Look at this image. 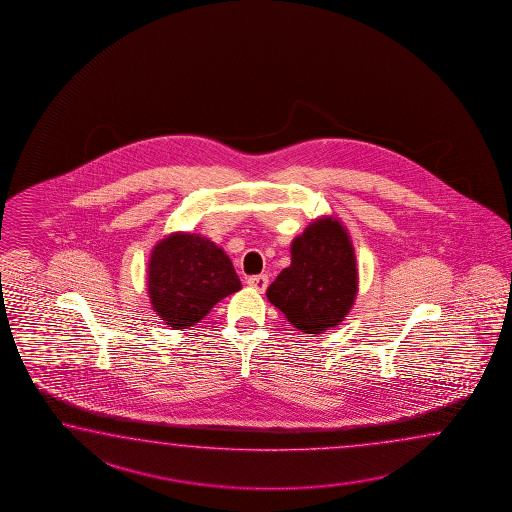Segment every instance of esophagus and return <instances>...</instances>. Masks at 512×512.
Wrapping results in <instances>:
<instances>
[{
    "instance_id": "esophagus-1",
    "label": "esophagus",
    "mask_w": 512,
    "mask_h": 512,
    "mask_svg": "<svg viewBox=\"0 0 512 512\" xmlns=\"http://www.w3.org/2000/svg\"><path fill=\"white\" fill-rule=\"evenodd\" d=\"M247 283H249V287H252V289H256L258 292H265V289L269 287V278L265 274H258V276H251Z\"/></svg>"
}]
</instances>
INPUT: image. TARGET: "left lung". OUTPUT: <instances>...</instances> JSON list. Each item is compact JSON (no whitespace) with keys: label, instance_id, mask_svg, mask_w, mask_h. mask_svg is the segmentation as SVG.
<instances>
[{"label":"left lung","instance_id":"1","mask_svg":"<svg viewBox=\"0 0 512 512\" xmlns=\"http://www.w3.org/2000/svg\"><path fill=\"white\" fill-rule=\"evenodd\" d=\"M358 294L351 236L323 216L294 238L291 265L267 289V298L301 332L321 334L340 325Z\"/></svg>","mask_w":512,"mask_h":512}]
</instances>
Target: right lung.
I'll use <instances>...</instances> for the list:
<instances>
[{
  "mask_svg": "<svg viewBox=\"0 0 512 512\" xmlns=\"http://www.w3.org/2000/svg\"><path fill=\"white\" fill-rule=\"evenodd\" d=\"M147 287L154 312L180 331L203 320L225 296L240 291L241 281L214 241L172 232L152 249Z\"/></svg>",
  "mask_w": 512,
  "mask_h": 512,
  "instance_id": "1",
  "label": "right lung"
}]
</instances>
